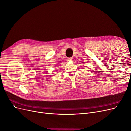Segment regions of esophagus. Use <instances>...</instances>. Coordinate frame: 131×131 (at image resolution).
I'll list each match as a JSON object with an SVG mask.
<instances>
[{
  "label": "esophagus",
  "mask_w": 131,
  "mask_h": 131,
  "mask_svg": "<svg viewBox=\"0 0 131 131\" xmlns=\"http://www.w3.org/2000/svg\"><path fill=\"white\" fill-rule=\"evenodd\" d=\"M72 58H67V61H72Z\"/></svg>",
  "instance_id": "34e87169"
}]
</instances>
